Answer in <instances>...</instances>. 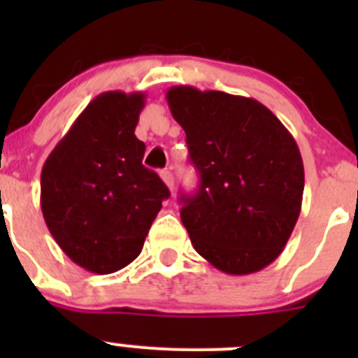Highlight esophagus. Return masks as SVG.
<instances>
[{"label": "esophagus", "mask_w": 358, "mask_h": 358, "mask_svg": "<svg viewBox=\"0 0 358 358\" xmlns=\"http://www.w3.org/2000/svg\"><path fill=\"white\" fill-rule=\"evenodd\" d=\"M161 178H162V182L168 185V189L173 190V187H175V176H173V173L169 171V169H164V171H161Z\"/></svg>", "instance_id": "obj_1"}]
</instances>
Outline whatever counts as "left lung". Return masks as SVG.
Masks as SVG:
<instances>
[{
    "mask_svg": "<svg viewBox=\"0 0 358 358\" xmlns=\"http://www.w3.org/2000/svg\"><path fill=\"white\" fill-rule=\"evenodd\" d=\"M173 117L187 135L199 189L180 218L213 266L248 275L282 252L301 211L305 171L286 126L258 100L171 86Z\"/></svg>",
    "mask_w": 358,
    "mask_h": 358,
    "instance_id": "obj_1",
    "label": "left lung"
}]
</instances>
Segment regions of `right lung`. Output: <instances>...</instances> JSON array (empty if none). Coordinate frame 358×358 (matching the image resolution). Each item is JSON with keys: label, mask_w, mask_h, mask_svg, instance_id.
<instances>
[{"label": "right lung", "mask_w": 358, "mask_h": 358, "mask_svg": "<svg viewBox=\"0 0 358 358\" xmlns=\"http://www.w3.org/2000/svg\"><path fill=\"white\" fill-rule=\"evenodd\" d=\"M145 95L106 92L88 103L41 171V211L60 249L85 270L112 273L142 251L168 187L142 164L135 136Z\"/></svg>", "instance_id": "right-lung-1"}]
</instances>
